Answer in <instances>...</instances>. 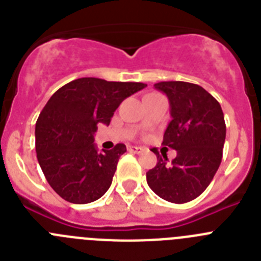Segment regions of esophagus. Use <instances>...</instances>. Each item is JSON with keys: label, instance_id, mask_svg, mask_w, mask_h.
Returning a JSON list of instances; mask_svg holds the SVG:
<instances>
[{"label": "esophagus", "instance_id": "34e87169", "mask_svg": "<svg viewBox=\"0 0 261 261\" xmlns=\"http://www.w3.org/2000/svg\"><path fill=\"white\" fill-rule=\"evenodd\" d=\"M128 151H130V153H135V154L141 153V151H142V147H140V146H132V145H130V146H128Z\"/></svg>", "mask_w": 261, "mask_h": 261}]
</instances>
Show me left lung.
<instances>
[{"label": "left lung", "mask_w": 261, "mask_h": 261, "mask_svg": "<svg viewBox=\"0 0 261 261\" xmlns=\"http://www.w3.org/2000/svg\"><path fill=\"white\" fill-rule=\"evenodd\" d=\"M167 95L172 120L163 135L162 145L176 150L168 161L165 153L156 155L155 167L146 172L154 193L175 204L199 197L213 180L222 161L226 124L222 108L205 89L190 82L168 81L154 85Z\"/></svg>", "instance_id": "1"}]
</instances>
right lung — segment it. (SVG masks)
<instances>
[{"mask_svg":"<svg viewBox=\"0 0 261 261\" xmlns=\"http://www.w3.org/2000/svg\"><path fill=\"white\" fill-rule=\"evenodd\" d=\"M146 87L141 82L78 78L60 87L36 121V156L53 191L73 204H89L108 191L124 144L98 151L94 135L124 99Z\"/></svg>","mask_w":261,"mask_h":261,"instance_id":"1","label":"right lung"}]
</instances>
